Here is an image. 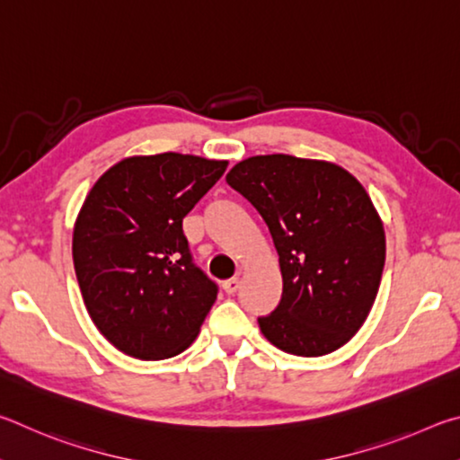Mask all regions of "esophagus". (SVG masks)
I'll list each match as a JSON object with an SVG mask.
<instances>
[{
    "label": "esophagus",
    "mask_w": 460,
    "mask_h": 460,
    "mask_svg": "<svg viewBox=\"0 0 460 460\" xmlns=\"http://www.w3.org/2000/svg\"><path fill=\"white\" fill-rule=\"evenodd\" d=\"M222 288H224V293L226 295H234L238 288H240V279H230V280H226V283L222 285Z\"/></svg>",
    "instance_id": "34e87169"
}]
</instances>
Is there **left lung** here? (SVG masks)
Instances as JSON below:
<instances>
[{
    "label": "left lung",
    "mask_w": 460,
    "mask_h": 460,
    "mask_svg": "<svg viewBox=\"0 0 460 460\" xmlns=\"http://www.w3.org/2000/svg\"><path fill=\"white\" fill-rule=\"evenodd\" d=\"M267 222L283 296L259 317L262 335L293 356L340 349L359 332L380 288L385 236L356 177L329 161L256 155L226 175Z\"/></svg>",
    "instance_id": "obj_1"
}]
</instances>
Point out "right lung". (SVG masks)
<instances>
[{
    "mask_svg": "<svg viewBox=\"0 0 460 460\" xmlns=\"http://www.w3.org/2000/svg\"><path fill=\"white\" fill-rule=\"evenodd\" d=\"M228 161L181 153L127 157L88 191L72 234L80 293L96 329L127 356L188 349L217 285L191 261L181 222Z\"/></svg>",
    "mask_w": 460,
    "mask_h": 460,
    "instance_id": "right-lung-1",
    "label": "right lung"
}]
</instances>
